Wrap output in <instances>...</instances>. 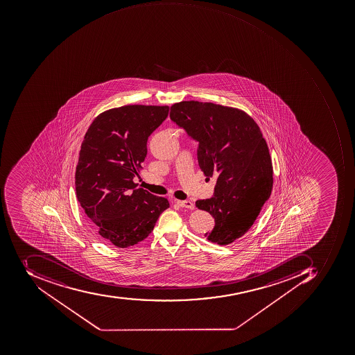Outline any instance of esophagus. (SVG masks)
Segmentation results:
<instances>
[{
	"mask_svg": "<svg viewBox=\"0 0 355 355\" xmlns=\"http://www.w3.org/2000/svg\"><path fill=\"white\" fill-rule=\"evenodd\" d=\"M176 203H178L180 207H186V209H189V210H193V209H195V205L189 200H178Z\"/></svg>",
	"mask_w": 355,
	"mask_h": 355,
	"instance_id": "1",
	"label": "esophagus"
}]
</instances>
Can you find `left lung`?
<instances>
[{
	"label": "left lung",
	"mask_w": 355,
	"mask_h": 355,
	"mask_svg": "<svg viewBox=\"0 0 355 355\" xmlns=\"http://www.w3.org/2000/svg\"><path fill=\"white\" fill-rule=\"evenodd\" d=\"M170 119L198 142L205 175L216 178L212 198L196 201L214 217V228L205 236L220 245L232 243L251 228L272 189V164L261 129L245 112L210 102L173 104Z\"/></svg>",
	"instance_id": "8db88e82"
}]
</instances>
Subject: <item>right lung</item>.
Segmentation results:
<instances>
[{
    "label": "right lung",
    "instance_id": "right-lung-1",
    "mask_svg": "<svg viewBox=\"0 0 355 355\" xmlns=\"http://www.w3.org/2000/svg\"><path fill=\"white\" fill-rule=\"evenodd\" d=\"M169 106L125 105L100 114L80 146L75 189L90 226L106 243L128 248L148 238L169 201L137 187L148 139Z\"/></svg>",
    "mask_w": 355,
    "mask_h": 355
}]
</instances>
